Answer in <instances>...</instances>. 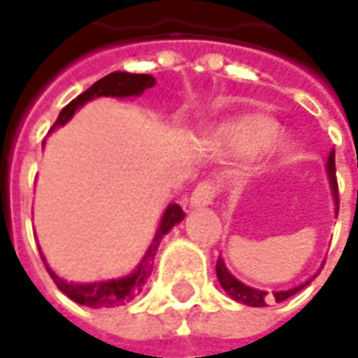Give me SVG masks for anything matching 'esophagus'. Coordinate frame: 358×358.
<instances>
[{
	"instance_id": "obj_1",
	"label": "esophagus",
	"mask_w": 358,
	"mask_h": 358,
	"mask_svg": "<svg viewBox=\"0 0 358 358\" xmlns=\"http://www.w3.org/2000/svg\"><path fill=\"white\" fill-rule=\"evenodd\" d=\"M217 195V189H215L213 181H201L199 185L193 189L191 193V207H205V205H211Z\"/></svg>"
}]
</instances>
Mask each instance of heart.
Instances as JSON below:
<instances>
[{"label":"heart","mask_w":358,"mask_h":358,"mask_svg":"<svg viewBox=\"0 0 358 358\" xmlns=\"http://www.w3.org/2000/svg\"><path fill=\"white\" fill-rule=\"evenodd\" d=\"M279 133V123L265 113H247L225 123L215 135V145L233 155H249L267 147Z\"/></svg>","instance_id":"obj_1"}]
</instances>
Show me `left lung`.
Here are the masks:
<instances>
[{"instance_id": "8db88e82", "label": "left lung", "mask_w": 358, "mask_h": 358, "mask_svg": "<svg viewBox=\"0 0 358 358\" xmlns=\"http://www.w3.org/2000/svg\"><path fill=\"white\" fill-rule=\"evenodd\" d=\"M327 169H329V177H331V185H333V191H335V199H337L338 205V185H337V169H335V153H331L329 155V165H327ZM338 213V209H337ZM217 277H219V282H221V287L227 291V295H231L235 301H239L243 305H249V307H265L268 301H277V303H281L285 299H289V296L296 295L303 287H307L309 281L305 282V285H301V287H295V289H289V291H279V293H273V295H268L265 291H259V289H251V287H247V285H243L241 281H237L231 273L225 267V263H223V259L219 257L217 259Z\"/></svg>"}]
</instances>
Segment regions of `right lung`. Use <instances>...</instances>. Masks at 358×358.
I'll use <instances>...</instances> for the list:
<instances>
[{"label": "right lung", "mask_w": 358, "mask_h": 358, "mask_svg": "<svg viewBox=\"0 0 358 358\" xmlns=\"http://www.w3.org/2000/svg\"><path fill=\"white\" fill-rule=\"evenodd\" d=\"M155 85V77L143 76V73H125V71H115V73H109V76L101 77L99 81H95L90 90L83 91L81 95H77L71 103H67L62 109L57 121L53 123V127L57 125H65L71 115L76 113V109H79L83 103H87L93 97H129V95H139L145 90L153 87ZM185 217L183 209L171 203L167 207V211L163 213L161 219V225L157 229V235L151 243L149 251L143 257L141 265L137 267L135 273H131L129 277H123V279H115V281H101V282H90V285H76V282H67L59 279L51 268L48 267V273L51 275L53 282L57 285V289L69 296L71 301H76L79 305H85V307H93V309H101V307H117L131 301L135 295L141 293L145 281L149 279L151 275V268H153V259L157 253L159 243L161 237L167 235L171 227H175L181 219Z\"/></svg>", "instance_id": "right-lung-1"}]
</instances>
